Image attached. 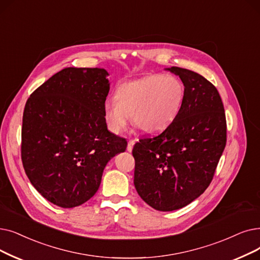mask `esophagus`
<instances>
[{
	"instance_id": "1",
	"label": "esophagus",
	"mask_w": 260,
	"mask_h": 260,
	"mask_svg": "<svg viewBox=\"0 0 260 260\" xmlns=\"http://www.w3.org/2000/svg\"><path fill=\"white\" fill-rule=\"evenodd\" d=\"M135 144V140H129L128 143H127V151L128 152H132L133 151V146Z\"/></svg>"
}]
</instances>
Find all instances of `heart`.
Listing matches in <instances>:
<instances>
[{
	"label": "heart",
	"instance_id": "obj_1",
	"mask_svg": "<svg viewBox=\"0 0 260 260\" xmlns=\"http://www.w3.org/2000/svg\"><path fill=\"white\" fill-rule=\"evenodd\" d=\"M115 99L107 100L103 109L111 132L121 133L132 116L139 129L157 133L170 125L179 114L185 88L173 75L151 74L120 84Z\"/></svg>",
	"mask_w": 260,
	"mask_h": 260
}]
</instances>
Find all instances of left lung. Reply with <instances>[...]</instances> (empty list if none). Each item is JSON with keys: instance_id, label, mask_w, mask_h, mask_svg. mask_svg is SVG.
Here are the masks:
<instances>
[{"instance_id": "8db88e82", "label": "left lung", "mask_w": 260, "mask_h": 260, "mask_svg": "<svg viewBox=\"0 0 260 260\" xmlns=\"http://www.w3.org/2000/svg\"><path fill=\"white\" fill-rule=\"evenodd\" d=\"M185 86L179 114L160 134L134 145V184L156 210L172 211L199 198L226 144V118L217 88L199 73L171 67Z\"/></svg>"}]
</instances>
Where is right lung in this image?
<instances>
[{
	"label": "right lung",
	"mask_w": 260,
	"mask_h": 260,
	"mask_svg": "<svg viewBox=\"0 0 260 260\" xmlns=\"http://www.w3.org/2000/svg\"><path fill=\"white\" fill-rule=\"evenodd\" d=\"M107 75L98 68H66L26 101L22 164L54 205L73 208L91 199L110 158L126 150V139L110 133L104 118Z\"/></svg>",
	"instance_id": "obj_1"
}]
</instances>
